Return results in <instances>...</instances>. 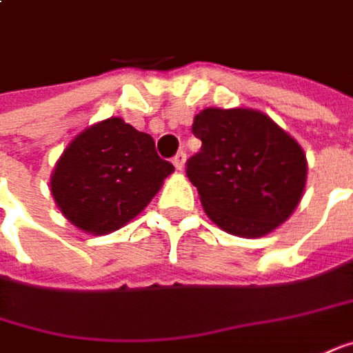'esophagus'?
<instances>
[{"label": "esophagus", "mask_w": 353, "mask_h": 353, "mask_svg": "<svg viewBox=\"0 0 353 353\" xmlns=\"http://www.w3.org/2000/svg\"><path fill=\"white\" fill-rule=\"evenodd\" d=\"M185 158H188V156H185V152H183V150H181V152H177L176 156H174V165H176L177 170H183V168H185Z\"/></svg>", "instance_id": "1"}]
</instances>
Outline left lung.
I'll use <instances>...</instances> for the list:
<instances>
[{"instance_id": "left-lung-1", "label": "left lung", "mask_w": 353, "mask_h": 353, "mask_svg": "<svg viewBox=\"0 0 353 353\" xmlns=\"http://www.w3.org/2000/svg\"><path fill=\"white\" fill-rule=\"evenodd\" d=\"M203 142L188 162L209 219L228 234L260 238L293 214L307 183L299 142L256 109H203L193 119Z\"/></svg>"}]
</instances>
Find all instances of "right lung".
<instances>
[{
  "instance_id": "1",
  "label": "right lung",
  "mask_w": 353,
  "mask_h": 353,
  "mask_svg": "<svg viewBox=\"0 0 353 353\" xmlns=\"http://www.w3.org/2000/svg\"><path fill=\"white\" fill-rule=\"evenodd\" d=\"M172 172L150 134L111 117L68 144L50 176V191L72 225L109 234L142 213Z\"/></svg>"
}]
</instances>
